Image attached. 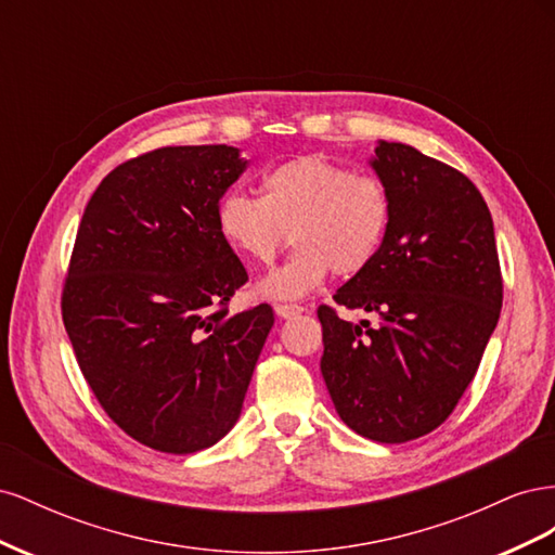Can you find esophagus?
Segmentation results:
<instances>
[{"label":"esophagus","mask_w":555,"mask_h":555,"mask_svg":"<svg viewBox=\"0 0 555 555\" xmlns=\"http://www.w3.org/2000/svg\"><path fill=\"white\" fill-rule=\"evenodd\" d=\"M300 312H304V308L300 306H275V314L280 317V319H292V317H298Z\"/></svg>","instance_id":"34e87169"}]
</instances>
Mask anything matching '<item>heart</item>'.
Returning <instances> with one entry per match:
<instances>
[{"label":"heart","mask_w":555,"mask_h":555,"mask_svg":"<svg viewBox=\"0 0 555 555\" xmlns=\"http://www.w3.org/2000/svg\"><path fill=\"white\" fill-rule=\"evenodd\" d=\"M389 220L391 201L377 178L317 155L268 171L261 198L229 192L217 206L220 236L251 263H273L292 236L294 255L257 284V294L271 300L304 298L331 271L363 273L379 255Z\"/></svg>","instance_id":"b5f03b06"}]
</instances>
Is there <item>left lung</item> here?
I'll list each match as a JSON object with an SVG mask.
<instances>
[{
	"instance_id": "left-lung-1",
	"label": "left lung",
	"mask_w": 555,
	"mask_h": 555,
	"mask_svg": "<svg viewBox=\"0 0 555 555\" xmlns=\"http://www.w3.org/2000/svg\"><path fill=\"white\" fill-rule=\"evenodd\" d=\"M367 164L389 194V229L375 261L333 300L377 322L319 308V367L351 430L400 444L438 428L473 382L498 326L502 278L489 206L463 173L389 141Z\"/></svg>"
}]
</instances>
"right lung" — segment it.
<instances>
[{
    "mask_svg": "<svg viewBox=\"0 0 555 555\" xmlns=\"http://www.w3.org/2000/svg\"><path fill=\"white\" fill-rule=\"evenodd\" d=\"M247 159L178 145L111 171L82 212L62 319L113 422L164 453H194L236 426L273 328L271 306L229 314L247 282L217 206Z\"/></svg>",
    "mask_w": 555,
    "mask_h": 555,
    "instance_id": "right-lung-1",
    "label": "right lung"
}]
</instances>
